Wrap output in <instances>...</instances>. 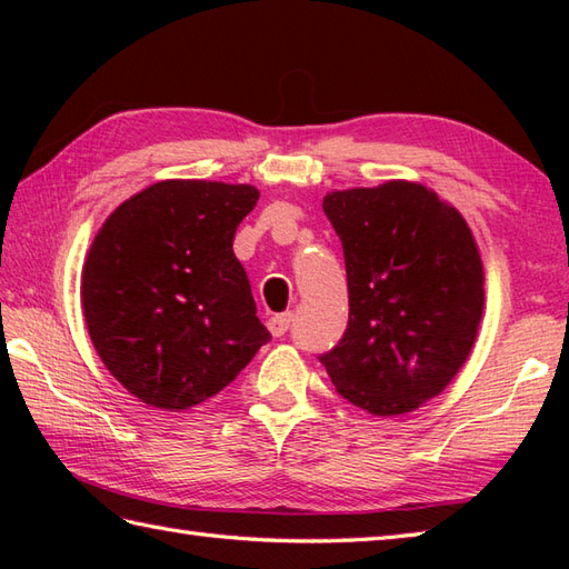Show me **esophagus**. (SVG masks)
<instances>
[{"label": "esophagus", "instance_id": "esophagus-1", "mask_svg": "<svg viewBox=\"0 0 569 569\" xmlns=\"http://www.w3.org/2000/svg\"><path fill=\"white\" fill-rule=\"evenodd\" d=\"M293 322V312H281V316H273L269 320V330L273 337H283L288 330H291Z\"/></svg>", "mask_w": 569, "mask_h": 569}]
</instances>
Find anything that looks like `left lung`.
<instances>
[{
  "instance_id": "8db88e82",
  "label": "left lung",
  "mask_w": 569,
  "mask_h": 569,
  "mask_svg": "<svg viewBox=\"0 0 569 569\" xmlns=\"http://www.w3.org/2000/svg\"><path fill=\"white\" fill-rule=\"evenodd\" d=\"M342 241L349 322L320 355L337 393L373 416L438 396L465 365L485 310V271L467 222L406 180L328 192Z\"/></svg>"
}]
</instances>
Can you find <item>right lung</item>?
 <instances>
[{
  "mask_svg": "<svg viewBox=\"0 0 569 569\" xmlns=\"http://www.w3.org/2000/svg\"><path fill=\"white\" fill-rule=\"evenodd\" d=\"M259 190L161 180L107 217L82 269V312L104 367L143 403L186 410L237 379L271 332L234 232Z\"/></svg>",
  "mask_w": 569,
  "mask_h": 569,
  "instance_id": "right-lung-1",
  "label": "right lung"
}]
</instances>
